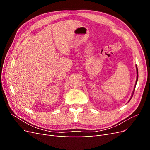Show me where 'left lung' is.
<instances>
[{"label": "left lung", "instance_id": "left-lung-1", "mask_svg": "<svg viewBox=\"0 0 150 150\" xmlns=\"http://www.w3.org/2000/svg\"><path fill=\"white\" fill-rule=\"evenodd\" d=\"M137 81H136V84H135V86H134V90H133V94H132V96H131V98H130V99H129V101L131 100V98H132V97H133V93H134V89H135L136 85H137V81H138V67H137Z\"/></svg>", "mask_w": 150, "mask_h": 150}]
</instances>
